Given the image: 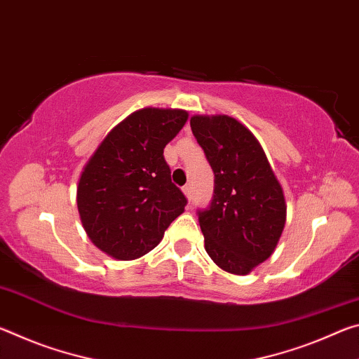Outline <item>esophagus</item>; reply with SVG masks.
Returning a JSON list of instances; mask_svg holds the SVG:
<instances>
[{
  "label": "esophagus",
  "mask_w": 359,
  "mask_h": 359,
  "mask_svg": "<svg viewBox=\"0 0 359 359\" xmlns=\"http://www.w3.org/2000/svg\"><path fill=\"white\" fill-rule=\"evenodd\" d=\"M182 191H184V194L185 196L190 199L191 198V187L190 185H185V187H182Z\"/></svg>",
  "instance_id": "obj_1"
}]
</instances>
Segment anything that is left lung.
<instances>
[{
	"instance_id": "left-lung-1",
	"label": "left lung",
	"mask_w": 359,
	"mask_h": 359,
	"mask_svg": "<svg viewBox=\"0 0 359 359\" xmlns=\"http://www.w3.org/2000/svg\"><path fill=\"white\" fill-rule=\"evenodd\" d=\"M191 131L215 174L199 214L204 247L220 269L245 276L274 253L287 222L280 182L253 133L229 115H193Z\"/></svg>"
}]
</instances>
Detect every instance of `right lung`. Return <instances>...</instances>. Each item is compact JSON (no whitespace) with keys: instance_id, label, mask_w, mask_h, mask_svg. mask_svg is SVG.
Here are the masks:
<instances>
[{"instance_id":"1","label":"right lung","mask_w":359,"mask_h":359,"mask_svg":"<svg viewBox=\"0 0 359 359\" xmlns=\"http://www.w3.org/2000/svg\"><path fill=\"white\" fill-rule=\"evenodd\" d=\"M187 120L184 109H139L107 133L83 166L79 217L90 241L109 257H144L185 210L187 198L171 182L163 150Z\"/></svg>"}]
</instances>
